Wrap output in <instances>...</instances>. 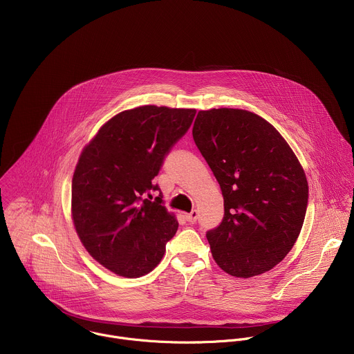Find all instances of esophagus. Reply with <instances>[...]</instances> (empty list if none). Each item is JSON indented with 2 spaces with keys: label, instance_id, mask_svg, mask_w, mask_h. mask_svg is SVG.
<instances>
[{
  "label": "esophagus",
  "instance_id": "esophagus-1",
  "mask_svg": "<svg viewBox=\"0 0 354 354\" xmlns=\"http://www.w3.org/2000/svg\"><path fill=\"white\" fill-rule=\"evenodd\" d=\"M185 218L187 221L189 223H195L198 220V212L196 210H192L191 213H185Z\"/></svg>",
  "mask_w": 354,
  "mask_h": 354
}]
</instances>
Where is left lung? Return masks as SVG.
Returning <instances> with one entry per match:
<instances>
[{
	"mask_svg": "<svg viewBox=\"0 0 354 354\" xmlns=\"http://www.w3.org/2000/svg\"><path fill=\"white\" fill-rule=\"evenodd\" d=\"M194 141L220 184L224 217L206 232L216 263L249 278L293 248L307 209L306 174L282 136L242 109L199 111Z\"/></svg>",
	"mask_w": 354,
	"mask_h": 354,
	"instance_id": "obj_1",
	"label": "left lung"
}]
</instances>
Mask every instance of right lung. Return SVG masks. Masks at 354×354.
<instances>
[{
	"mask_svg": "<svg viewBox=\"0 0 354 354\" xmlns=\"http://www.w3.org/2000/svg\"><path fill=\"white\" fill-rule=\"evenodd\" d=\"M195 113L155 105L124 111L83 149L72 181L73 223L87 252L112 272H151L174 236L178 223L152 180Z\"/></svg>",
	"mask_w": 354,
	"mask_h": 354,
	"instance_id": "add662e5",
	"label": "right lung"
}]
</instances>
